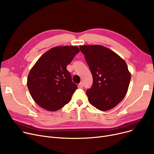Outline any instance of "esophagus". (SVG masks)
I'll list each match as a JSON object with an SVG mask.
<instances>
[{
  "label": "esophagus",
  "mask_w": 154,
  "mask_h": 154,
  "mask_svg": "<svg viewBox=\"0 0 154 154\" xmlns=\"http://www.w3.org/2000/svg\"><path fill=\"white\" fill-rule=\"evenodd\" d=\"M79 88H82V87H83V83H82V82H80V83L79 84Z\"/></svg>",
  "instance_id": "obj_1"
}]
</instances>
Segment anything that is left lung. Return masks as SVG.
Masks as SVG:
<instances>
[{"instance_id": "left-lung-1", "label": "left lung", "mask_w": 154, "mask_h": 154, "mask_svg": "<svg viewBox=\"0 0 154 154\" xmlns=\"http://www.w3.org/2000/svg\"><path fill=\"white\" fill-rule=\"evenodd\" d=\"M80 49L93 77L92 85L86 91L88 101L100 110L114 108L124 98L130 84L125 62L102 45H81Z\"/></svg>"}]
</instances>
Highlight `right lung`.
Wrapping results in <instances>:
<instances>
[{
	"label": "right lung",
	"mask_w": 154,
	"mask_h": 154,
	"mask_svg": "<svg viewBox=\"0 0 154 154\" xmlns=\"http://www.w3.org/2000/svg\"><path fill=\"white\" fill-rule=\"evenodd\" d=\"M79 52L76 46L53 47L42 55L30 70L27 87L39 106L56 111L70 101L77 85L72 82L66 67Z\"/></svg>",
	"instance_id": "right-lung-1"
}]
</instances>
